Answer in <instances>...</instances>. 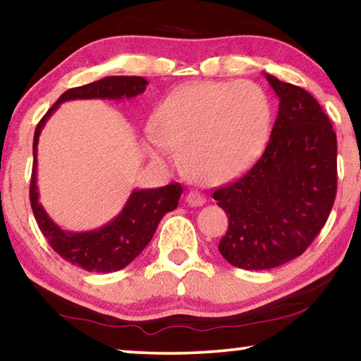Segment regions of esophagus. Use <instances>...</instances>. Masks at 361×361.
<instances>
[{
	"instance_id": "1",
	"label": "esophagus",
	"mask_w": 361,
	"mask_h": 361,
	"mask_svg": "<svg viewBox=\"0 0 361 361\" xmlns=\"http://www.w3.org/2000/svg\"><path fill=\"white\" fill-rule=\"evenodd\" d=\"M186 202H188V206H191V207H201L206 204V197H204L201 192H197V191H190L186 196Z\"/></svg>"
}]
</instances>
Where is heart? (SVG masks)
<instances>
[{"instance_id":"1","label":"heart","mask_w":361,"mask_h":361,"mask_svg":"<svg viewBox=\"0 0 361 361\" xmlns=\"http://www.w3.org/2000/svg\"><path fill=\"white\" fill-rule=\"evenodd\" d=\"M271 102L259 85L197 82L176 89L155 109L147 147L160 164L181 150L192 178L220 185L250 170L266 147Z\"/></svg>"}]
</instances>
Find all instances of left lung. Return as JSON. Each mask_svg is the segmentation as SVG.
<instances>
[{
	"label": "left lung",
	"instance_id": "left-lung-1",
	"mask_svg": "<svg viewBox=\"0 0 361 361\" xmlns=\"http://www.w3.org/2000/svg\"><path fill=\"white\" fill-rule=\"evenodd\" d=\"M264 76L279 97L267 147L248 173L212 195L228 217L220 255L248 271L303 255L324 227L337 191V137L329 118L305 89Z\"/></svg>",
	"mask_w": 361,
	"mask_h": 361
}]
</instances>
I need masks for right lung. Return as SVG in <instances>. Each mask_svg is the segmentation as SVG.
Here are the masks:
<instances>
[{
	"label": "right lung",
	"instance_id": "right-lung-1",
	"mask_svg": "<svg viewBox=\"0 0 361 361\" xmlns=\"http://www.w3.org/2000/svg\"><path fill=\"white\" fill-rule=\"evenodd\" d=\"M147 80L141 76H109L87 85L69 89L58 99L47 115L42 118L34 134V166L30 178V206L39 228L48 243L64 261L89 272H115L136 259L149 245L157 225L166 212L178 206L183 188L178 183L152 190H133L121 212L109 224L89 232L63 230L39 201L37 186V149L43 126L63 102L68 100H123L142 94Z\"/></svg>",
	"mask_w": 361,
	"mask_h": 361
}]
</instances>
